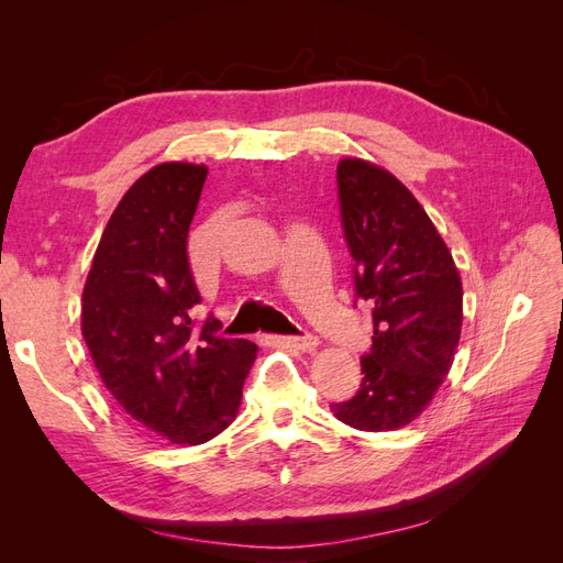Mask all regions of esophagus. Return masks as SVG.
Segmentation results:
<instances>
[{
  "mask_svg": "<svg viewBox=\"0 0 563 563\" xmlns=\"http://www.w3.org/2000/svg\"><path fill=\"white\" fill-rule=\"evenodd\" d=\"M277 343L284 347L300 350V352H314L319 340L312 333H302V335H282V338H277Z\"/></svg>",
  "mask_w": 563,
  "mask_h": 563,
  "instance_id": "esophagus-1",
  "label": "esophagus"
}]
</instances>
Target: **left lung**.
<instances>
[{
    "instance_id": "left-lung-1",
    "label": "left lung",
    "mask_w": 563,
    "mask_h": 563,
    "mask_svg": "<svg viewBox=\"0 0 563 563\" xmlns=\"http://www.w3.org/2000/svg\"><path fill=\"white\" fill-rule=\"evenodd\" d=\"M338 201L354 298L371 305L373 345L362 356L360 391L331 411L350 428L389 432L416 420L446 378L463 327V284L430 216L385 168L340 162Z\"/></svg>"
}]
</instances>
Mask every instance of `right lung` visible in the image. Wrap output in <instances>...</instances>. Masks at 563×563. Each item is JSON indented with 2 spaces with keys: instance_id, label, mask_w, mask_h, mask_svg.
<instances>
[{
  "instance_id": "1",
  "label": "right lung",
  "mask_w": 563,
  "mask_h": 563,
  "mask_svg": "<svg viewBox=\"0 0 563 563\" xmlns=\"http://www.w3.org/2000/svg\"><path fill=\"white\" fill-rule=\"evenodd\" d=\"M209 168L166 162L117 203L81 296V335L114 401L172 444H203L240 408L255 360L244 338H223L187 263V232Z\"/></svg>"
}]
</instances>
